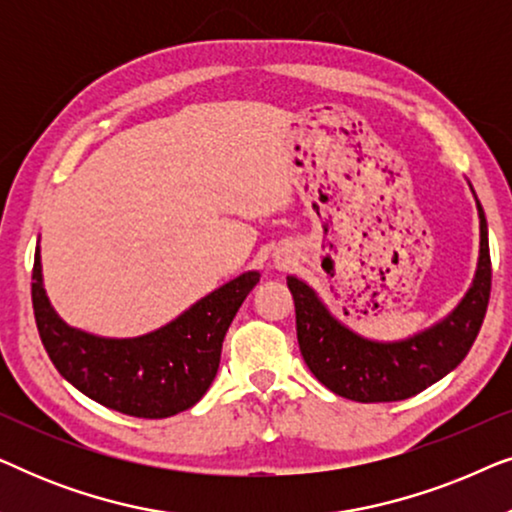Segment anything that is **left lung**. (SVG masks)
Segmentation results:
<instances>
[{
    "label": "left lung",
    "instance_id": "1",
    "mask_svg": "<svg viewBox=\"0 0 512 512\" xmlns=\"http://www.w3.org/2000/svg\"><path fill=\"white\" fill-rule=\"evenodd\" d=\"M480 216V256L471 289L443 321L412 338L377 342L361 338L328 312L303 279L286 277L296 303L300 354L312 375L333 394L359 403L403 401L459 366L478 338L492 291L487 219Z\"/></svg>",
    "mask_w": 512,
    "mask_h": 512
}]
</instances>
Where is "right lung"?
Wrapping results in <instances>:
<instances>
[{
  "label": "right lung",
  "instance_id": "1",
  "mask_svg": "<svg viewBox=\"0 0 512 512\" xmlns=\"http://www.w3.org/2000/svg\"><path fill=\"white\" fill-rule=\"evenodd\" d=\"M258 279V272H244L153 333L121 340L97 338L67 326L55 314L44 291L37 247L32 307L39 338L69 384L104 408L163 419L193 408L207 394L219 370L230 321Z\"/></svg>",
  "mask_w": 512,
  "mask_h": 512
}]
</instances>
